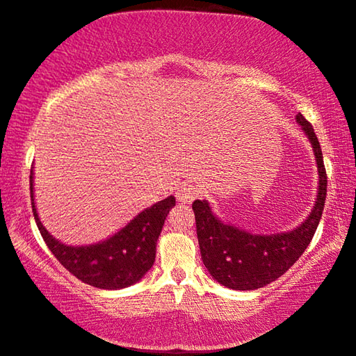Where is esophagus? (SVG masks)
I'll return each mask as SVG.
<instances>
[{"instance_id":"34e87169","label":"esophagus","mask_w":356,"mask_h":356,"mask_svg":"<svg viewBox=\"0 0 356 356\" xmlns=\"http://www.w3.org/2000/svg\"><path fill=\"white\" fill-rule=\"evenodd\" d=\"M199 194H201V189H199L197 184L186 181V183H183L181 186L178 188L177 199L181 204H189V202H193L194 199L199 196Z\"/></svg>"}]
</instances>
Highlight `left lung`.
<instances>
[{"label": "left lung", "instance_id": "left-lung-1", "mask_svg": "<svg viewBox=\"0 0 356 356\" xmlns=\"http://www.w3.org/2000/svg\"><path fill=\"white\" fill-rule=\"evenodd\" d=\"M296 121L313 145L319 173L314 209L300 227L277 235H252L218 220L207 201L193 202L202 262L213 279L227 289L256 290L279 279L300 259L319 225L327 194L323 150L309 121L301 113L296 115Z\"/></svg>", "mask_w": 356, "mask_h": 356}]
</instances>
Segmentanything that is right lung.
I'll return each instance as SVG.
<instances>
[{"instance_id":"right-lung-1","label":"right lung","mask_w":356,"mask_h":356,"mask_svg":"<svg viewBox=\"0 0 356 356\" xmlns=\"http://www.w3.org/2000/svg\"><path fill=\"white\" fill-rule=\"evenodd\" d=\"M31 172V201L40 235L60 264L77 279L97 289L120 290L138 284L155 261V246L175 197L168 196L136 216L108 240L89 246H67L55 240L42 225L33 202Z\"/></svg>"}]
</instances>
